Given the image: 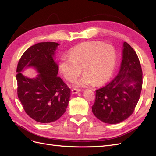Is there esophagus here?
<instances>
[{
    "label": "esophagus",
    "instance_id": "obj_1",
    "mask_svg": "<svg viewBox=\"0 0 156 156\" xmlns=\"http://www.w3.org/2000/svg\"><path fill=\"white\" fill-rule=\"evenodd\" d=\"M71 91L73 94H77L79 92H80L81 90L80 89H71Z\"/></svg>",
    "mask_w": 156,
    "mask_h": 156
}]
</instances>
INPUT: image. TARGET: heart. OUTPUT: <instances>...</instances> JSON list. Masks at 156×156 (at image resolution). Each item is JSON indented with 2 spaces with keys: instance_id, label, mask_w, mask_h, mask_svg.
<instances>
[{
  "instance_id": "1",
  "label": "heart",
  "mask_w": 156,
  "mask_h": 156,
  "mask_svg": "<svg viewBox=\"0 0 156 156\" xmlns=\"http://www.w3.org/2000/svg\"><path fill=\"white\" fill-rule=\"evenodd\" d=\"M116 62L115 49L100 41H86L70 49L68 55L61 57L59 71L66 80L73 81L81 72L82 77L75 87H86L96 82L101 85L111 77Z\"/></svg>"
}]
</instances>
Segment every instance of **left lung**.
<instances>
[{"mask_svg":"<svg viewBox=\"0 0 156 156\" xmlns=\"http://www.w3.org/2000/svg\"><path fill=\"white\" fill-rule=\"evenodd\" d=\"M142 87V71L138 57L124 41L119 73L108 85L96 90L93 113L105 123L122 122L134 112Z\"/></svg>","mask_w":156,"mask_h":156,"instance_id":"1","label":"left lung"}]
</instances>
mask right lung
<instances>
[{
  "instance_id": "obj_1",
  "label": "right lung",
  "mask_w": 156,
  "mask_h": 156,
  "mask_svg": "<svg viewBox=\"0 0 156 156\" xmlns=\"http://www.w3.org/2000/svg\"><path fill=\"white\" fill-rule=\"evenodd\" d=\"M59 45L55 42H40L30 47L19 61L16 80L18 97L26 114L36 122H55L66 112L71 90L58 77L55 59ZM33 68L37 77L29 78L21 72Z\"/></svg>"
}]
</instances>
